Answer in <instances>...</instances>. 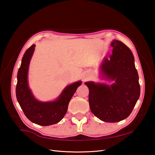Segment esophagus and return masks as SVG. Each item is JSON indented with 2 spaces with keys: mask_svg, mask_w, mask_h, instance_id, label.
Masks as SVG:
<instances>
[{
  "mask_svg": "<svg viewBox=\"0 0 155 155\" xmlns=\"http://www.w3.org/2000/svg\"><path fill=\"white\" fill-rule=\"evenodd\" d=\"M83 80H84V81L86 80V79H85V78H84V79H83Z\"/></svg>",
  "mask_w": 155,
  "mask_h": 155,
  "instance_id": "1",
  "label": "esophagus"
}]
</instances>
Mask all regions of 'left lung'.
I'll use <instances>...</instances> for the list:
<instances>
[{"label":"left lung","instance_id":"left-lung-1","mask_svg":"<svg viewBox=\"0 0 155 155\" xmlns=\"http://www.w3.org/2000/svg\"><path fill=\"white\" fill-rule=\"evenodd\" d=\"M109 58L104 59L101 72L111 85L90 81L88 101L92 113L105 122H118L130 115L139 99L140 87L138 74L131 50L122 42L114 40Z\"/></svg>","mask_w":155,"mask_h":155}]
</instances>
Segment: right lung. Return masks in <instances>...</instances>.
<instances>
[{
  "mask_svg": "<svg viewBox=\"0 0 155 155\" xmlns=\"http://www.w3.org/2000/svg\"><path fill=\"white\" fill-rule=\"evenodd\" d=\"M32 45L23 55L21 65L17 73L16 96L17 101L27 118L39 125L48 126L61 120L67 113L68 104L81 81L71 84L65 88L57 100L54 101L42 102L33 96L28 83L29 64L35 50Z\"/></svg>",
  "mask_w": 155,
  "mask_h": 155,
  "instance_id": "add662e5",
  "label": "right lung"
}]
</instances>
